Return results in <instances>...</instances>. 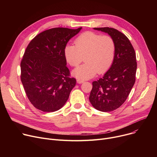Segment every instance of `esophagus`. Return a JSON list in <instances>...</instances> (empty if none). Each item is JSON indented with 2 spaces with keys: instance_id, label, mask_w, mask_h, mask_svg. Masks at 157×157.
I'll use <instances>...</instances> for the list:
<instances>
[{
  "instance_id": "obj_1",
  "label": "esophagus",
  "mask_w": 157,
  "mask_h": 157,
  "mask_svg": "<svg viewBox=\"0 0 157 157\" xmlns=\"http://www.w3.org/2000/svg\"><path fill=\"white\" fill-rule=\"evenodd\" d=\"M77 82H78V83H79V84H81V83H84L85 81L84 80H82V79H77Z\"/></svg>"
}]
</instances>
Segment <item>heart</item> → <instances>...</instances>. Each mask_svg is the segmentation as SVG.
<instances>
[{
    "instance_id": "heart-1",
    "label": "heart",
    "mask_w": 157,
    "mask_h": 157,
    "mask_svg": "<svg viewBox=\"0 0 157 157\" xmlns=\"http://www.w3.org/2000/svg\"><path fill=\"white\" fill-rule=\"evenodd\" d=\"M115 49L114 40L111 37L86 32L75 40V46H65L64 55L72 67L78 66L85 56L86 63L74 69L72 74L78 79H87L94 77L97 72L105 73L111 67Z\"/></svg>"
}]
</instances>
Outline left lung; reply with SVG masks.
I'll use <instances>...</instances> for the list:
<instances>
[{
    "label": "left lung",
    "mask_w": 157,
    "mask_h": 157,
    "mask_svg": "<svg viewBox=\"0 0 157 157\" xmlns=\"http://www.w3.org/2000/svg\"><path fill=\"white\" fill-rule=\"evenodd\" d=\"M111 37L115 44L113 64L104 76L92 83L89 100L94 108L102 112L118 109L125 102L136 81V55L128 37L109 27L94 28Z\"/></svg>",
    "instance_id": "8db88e82"
}]
</instances>
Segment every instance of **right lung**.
<instances>
[{"instance_id": "obj_1", "label": "right lung", "mask_w": 157, "mask_h": 157, "mask_svg": "<svg viewBox=\"0 0 157 157\" xmlns=\"http://www.w3.org/2000/svg\"><path fill=\"white\" fill-rule=\"evenodd\" d=\"M53 28L33 39L21 59V81L30 102L44 112L60 109L68 100L76 80L66 66L64 48L81 30Z\"/></svg>"}]
</instances>
